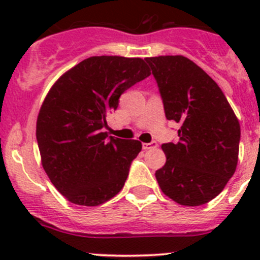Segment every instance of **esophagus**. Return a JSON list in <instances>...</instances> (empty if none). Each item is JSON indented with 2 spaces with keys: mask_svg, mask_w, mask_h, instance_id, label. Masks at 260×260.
<instances>
[{
  "mask_svg": "<svg viewBox=\"0 0 260 260\" xmlns=\"http://www.w3.org/2000/svg\"><path fill=\"white\" fill-rule=\"evenodd\" d=\"M157 147V142H151V143H143L142 148L147 151V149H151V148H156Z\"/></svg>",
  "mask_w": 260,
  "mask_h": 260,
  "instance_id": "1",
  "label": "esophagus"
}]
</instances>
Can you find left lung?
Instances as JSON below:
<instances>
[{
    "instance_id": "obj_1",
    "label": "left lung",
    "mask_w": 260,
    "mask_h": 260,
    "mask_svg": "<svg viewBox=\"0 0 260 260\" xmlns=\"http://www.w3.org/2000/svg\"><path fill=\"white\" fill-rule=\"evenodd\" d=\"M169 120L180 123L179 142L164 143L166 164L156 171L162 192L180 205L216 198L238 165L240 124L216 83L190 59L146 57Z\"/></svg>"
}]
</instances>
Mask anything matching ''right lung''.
<instances>
[{"mask_svg": "<svg viewBox=\"0 0 260 260\" xmlns=\"http://www.w3.org/2000/svg\"><path fill=\"white\" fill-rule=\"evenodd\" d=\"M149 75L140 57L91 56L51 86L39 113L36 140L46 175L70 203L98 206L124 186L142 143L108 137L102 129L119 96Z\"/></svg>", "mask_w": 260, "mask_h": 260, "instance_id": "right-lung-1", "label": "right lung"}]
</instances>
